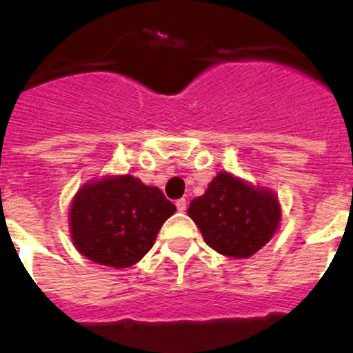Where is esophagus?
I'll return each mask as SVG.
<instances>
[{
    "mask_svg": "<svg viewBox=\"0 0 353 353\" xmlns=\"http://www.w3.org/2000/svg\"><path fill=\"white\" fill-rule=\"evenodd\" d=\"M176 208H179V212H185V208H187V199L185 198H182V199H176Z\"/></svg>",
    "mask_w": 353,
    "mask_h": 353,
    "instance_id": "34e87169",
    "label": "esophagus"
}]
</instances>
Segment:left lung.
<instances>
[{"mask_svg":"<svg viewBox=\"0 0 353 353\" xmlns=\"http://www.w3.org/2000/svg\"><path fill=\"white\" fill-rule=\"evenodd\" d=\"M187 214L214 251L232 258H249L260 251L281 221L272 191L249 185L226 171L208 183L203 196L192 199Z\"/></svg>","mask_w":353,"mask_h":353,"instance_id":"1","label":"left lung"}]
</instances>
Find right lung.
I'll list each match as a JSON object with an SVG mask.
<instances>
[{"mask_svg": "<svg viewBox=\"0 0 353 353\" xmlns=\"http://www.w3.org/2000/svg\"><path fill=\"white\" fill-rule=\"evenodd\" d=\"M176 207L157 187L130 174L105 176L77 191L68 212L70 236L88 260L114 269L138 263Z\"/></svg>", "mask_w": 353, "mask_h": 353, "instance_id": "obj_1", "label": "right lung"}]
</instances>
